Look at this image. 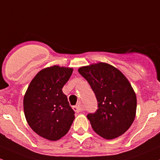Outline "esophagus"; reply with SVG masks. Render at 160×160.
Segmentation results:
<instances>
[{"instance_id": "1", "label": "esophagus", "mask_w": 160, "mask_h": 160, "mask_svg": "<svg viewBox=\"0 0 160 160\" xmlns=\"http://www.w3.org/2000/svg\"><path fill=\"white\" fill-rule=\"evenodd\" d=\"M73 110L75 111L76 112H80L83 111V108L81 107V106L80 104H77V105L73 106Z\"/></svg>"}]
</instances>
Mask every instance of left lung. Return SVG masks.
Returning a JSON list of instances; mask_svg holds the SVG:
<instances>
[{
  "label": "left lung",
  "mask_w": 160,
  "mask_h": 160,
  "mask_svg": "<svg viewBox=\"0 0 160 160\" xmlns=\"http://www.w3.org/2000/svg\"><path fill=\"white\" fill-rule=\"evenodd\" d=\"M78 71L97 100V110L87 116L93 130L107 139L123 134L132 125L137 110V97L128 80L118 69L105 63L80 67Z\"/></svg>",
  "instance_id": "1"
}]
</instances>
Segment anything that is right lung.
<instances>
[{"instance_id":"obj_1","label":"right lung","mask_w":160,"mask_h":160,"mask_svg":"<svg viewBox=\"0 0 160 160\" xmlns=\"http://www.w3.org/2000/svg\"><path fill=\"white\" fill-rule=\"evenodd\" d=\"M73 69L53 66L43 69L30 83L23 110L31 128L40 137L58 140L67 133L74 120V111L62 88Z\"/></svg>"}]
</instances>
